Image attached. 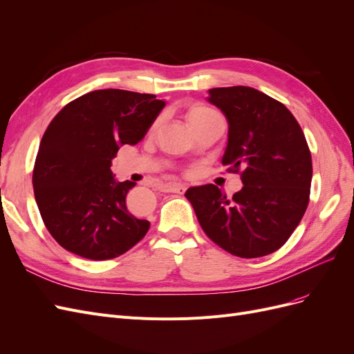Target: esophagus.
I'll use <instances>...</instances> for the list:
<instances>
[{
  "instance_id": "obj_1",
  "label": "esophagus",
  "mask_w": 354,
  "mask_h": 354,
  "mask_svg": "<svg viewBox=\"0 0 354 354\" xmlns=\"http://www.w3.org/2000/svg\"><path fill=\"white\" fill-rule=\"evenodd\" d=\"M165 192H169V194H178V195H183L186 192V185H165Z\"/></svg>"
}]
</instances>
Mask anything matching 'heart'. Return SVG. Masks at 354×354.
Listing matches in <instances>:
<instances>
[{
  "label": "heart",
  "instance_id": "heart-1",
  "mask_svg": "<svg viewBox=\"0 0 354 354\" xmlns=\"http://www.w3.org/2000/svg\"><path fill=\"white\" fill-rule=\"evenodd\" d=\"M209 113H212V111L208 109V108H205V106H195V108H192V109L187 112V120H189V122H194V121L199 120V118L207 116V115H209Z\"/></svg>",
  "mask_w": 354,
  "mask_h": 354
}]
</instances>
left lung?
<instances>
[{
	"mask_svg": "<svg viewBox=\"0 0 354 354\" xmlns=\"http://www.w3.org/2000/svg\"><path fill=\"white\" fill-rule=\"evenodd\" d=\"M229 138L223 165L243 187L227 198L216 185L190 187L186 198L207 236L242 259L277 251L301 221L312 185V155L294 115L251 87L211 88Z\"/></svg>",
	"mask_w": 354,
	"mask_h": 354,
	"instance_id": "obj_1",
	"label": "left lung"
}]
</instances>
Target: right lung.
Listing matches in <instances>:
<instances>
[{
	"label": "right lung",
	"mask_w": 354,
	"mask_h": 354,
	"mask_svg": "<svg viewBox=\"0 0 354 354\" xmlns=\"http://www.w3.org/2000/svg\"><path fill=\"white\" fill-rule=\"evenodd\" d=\"M155 94L95 90L72 100L39 143L32 185L47 230L66 251L111 260L140 242L151 223L127 209L133 181L111 169L120 146L137 145L164 109Z\"/></svg>",
	"instance_id": "add662e5"
}]
</instances>
